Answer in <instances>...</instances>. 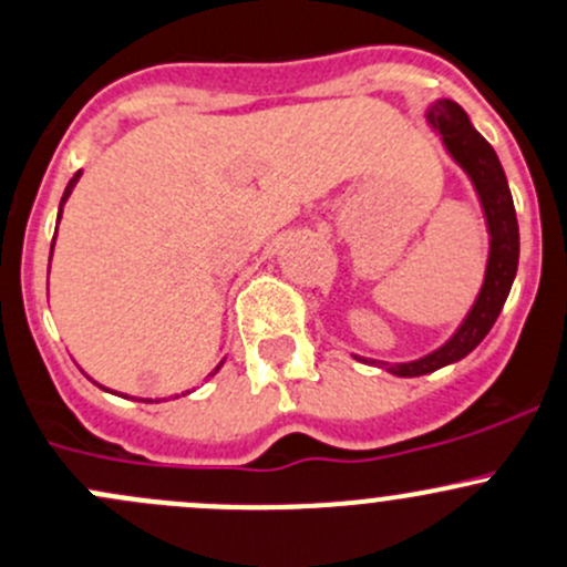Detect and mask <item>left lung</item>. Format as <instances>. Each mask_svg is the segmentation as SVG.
Here are the masks:
<instances>
[{
	"label": "left lung",
	"mask_w": 567,
	"mask_h": 567,
	"mask_svg": "<svg viewBox=\"0 0 567 567\" xmlns=\"http://www.w3.org/2000/svg\"><path fill=\"white\" fill-rule=\"evenodd\" d=\"M424 121L439 134L450 159L472 182L487 228V261L472 308H468L463 322L457 324L455 333L444 344L435 347L427 355L400 363L355 355L358 361L378 363L380 369L396 374V378H419V374H430L435 369L450 367V363L466 358L498 319L504 300L513 289L515 272H518V220H515L513 195H509L507 176H504L496 151L476 132L472 117L466 115V110L457 101L435 99L424 112Z\"/></svg>",
	"instance_id": "obj_1"
}]
</instances>
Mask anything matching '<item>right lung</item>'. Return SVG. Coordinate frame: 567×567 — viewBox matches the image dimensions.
Instances as JSON below:
<instances>
[{
  "label": "right lung",
  "mask_w": 567,
  "mask_h": 567,
  "mask_svg": "<svg viewBox=\"0 0 567 567\" xmlns=\"http://www.w3.org/2000/svg\"><path fill=\"white\" fill-rule=\"evenodd\" d=\"M80 178H82V171H76V173H74V178H71V182H69V187H65V193H63V200H60V209H58V223H60V217H63V206H65V200H69V195L74 193V187H76V182H80ZM54 237H58V231H54ZM52 250H54V243H52ZM49 265H52V254H49ZM223 361H226V358H223ZM223 361L217 363V367H215V372H212V374H217V372H220Z\"/></svg>",
  "instance_id": "obj_1"
}]
</instances>
